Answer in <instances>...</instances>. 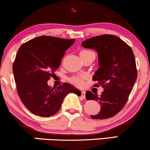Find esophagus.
Instances as JSON below:
<instances>
[{
    "instance_id": "esophagus-1",
    "label": "esophagus",
    "mask_w": 150,
    "mask_h": 150,
    "mask_svg": "<svg viewBox=\"0 0 150 150\" xmlns=\"http://www.w3.org/2000/svg\"><path fill=\"white\" fill-rule=\"evenodd\" d=\"M85 94H86L85 91L82 90V92H81V97H82V98H84V99H85Z\"/></svg>"
}]
</instances>
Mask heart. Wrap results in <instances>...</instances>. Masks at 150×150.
Masks as SVG:
<instances>
[{
  "mask_svg": "<svg viewBox=\"0 0 150 150\" xmlns=\"http://www.w3.org/2000/svg\"><path fill=\"white\" fill-rule=\"evenodd\" d=\"M94 54L92 51H88V50H82V51H80V56H86V55L88 54ZM84 79H85V77L84 76H74L70 79V82L74 84L75 86H77V87H80L83 85L84 83Z\"/></svg>",
  "mask_w": 150,
  "mask_h": 150,
  "instance_id": "obj_1",
  "label": "heart"
}]
</instances>
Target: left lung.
Listing matches in <instances>:
<instances>
[{"label":"left lung","mask_w":150,"mask_h":150,"mask_svg":"<svg viewBox=\"0 0 150 150\" xmlns=\"http://www.w3.org/2000/svg\"><path fill=\"white\" fill-rule=\"evenodd\" d=\"M82 46L97 52L99 68L92 80L98 82L95 87L101 85L104 88L100 96L90 91L86 92L87 100L98 101L101 105L100 111L91 118L100 120L111 118L125 106L137 80L134 53L126 43L111 34L90 38L83 41Z\"/></svg>","instance_id":"left-lung-1"}]
</instances>
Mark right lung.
<instances>
[{"mask_svg": "<svg viewBox=\"0 0 150 150\" xmlns=\"http://www.w3.org/2000/svg\"><path fill=\"white\" fill-rule=\"evenodd\" d=\"M74 42V39L41 36L25 43L18 49L13 65L17 90L25 107L36 116L56 114L69 93H80L69 83L56 88L47 83L59 68L65 51Z\"/></svg>", "mask_w": 150, "mask_h": 150, "instance_id": "right-lung-1", "label": "right lung"}]
</instances>
